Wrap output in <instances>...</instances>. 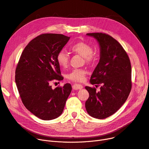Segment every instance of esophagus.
Masks as SVG:
<instances>
[{"instance_id":"obj_1","label":"esophagus","mask_w":149,"mask_h":149,"mask_svg":"<svg viewBox=\"0 0 149 149\" xmlns=\"http://www.w3.org/2000/svg\"><path fill=\"white\" fill-rule=\"evenodd\" d=\"M72 88L73 90H78V89H82L83 88V85L79 84H74Z\"/></svg>"}]
</instances>
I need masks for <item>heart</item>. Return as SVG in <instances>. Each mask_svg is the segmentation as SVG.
I'll list each match as a JSON object with an SVG mask.
<instances>
[{
    "instance_id": "obj_1",
    "label": "heart",
    "mask_w": 149,
    "mask_h": 149,
    "mask_svg": "<svg viewBox=\"0 0 149 149\" xmlns=\"http://www.w3.org/2000/svg\"><path fill=\"white\" fill-rule=\"evenodd\" d=\"M70 50L75 54L84 57L85 62L91 64L94 62L95 57L93 54V47L85 42H78L70 47ZM56 59L58 65L61 67L68 65L69 58L64 50L59 51L56 55ZM86 71L83 68H75L70 72L67 77L68 79L74 82H82L85 79Z\"/></svg>"
}]
</instances>
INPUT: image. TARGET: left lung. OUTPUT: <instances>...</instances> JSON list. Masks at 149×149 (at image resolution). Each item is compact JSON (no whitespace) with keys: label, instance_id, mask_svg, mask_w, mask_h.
Returning a JSON list of instances; mask_svg holds the SVG:
<instances>
[{"label":"left lung","instance_id":"1","mask_svg":"<svg viewBox=\"0 0 149 149\" xmlns=\"http://www.w3.org/2000/svg\"><path fill=\"white\" fill-rule=\"evenodd\" d=\"M96 38L100 47L99 63L91 78V84L100 86H85L89 98L85 102L88 114L98 119L107 118L116 112L127 100L132 88V70L129 58L120 44L109 35L88 33Z\"/></svg>","mask_w":149,"mask_h":149}]
</instances>
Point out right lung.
Here are the masks:
<instances>
[{
	"mask_svg": "<svg viewBox=\"0 0 149 149\" xmlns=\"http://www.w3.org/2000/svg\"><path fill=\"white\" fill-rule=\"evenodd\" d=\"M70 37L58 33H42L25 47L15 68V80L21 100L33 115L44 120L61 115L72 86L52 88L53 82L63 80L56 55Z\"/></svg>",
	"mask_w": 149,
	"mask_h": 149,
	"instance_id": "1",
	"label": "right lung"
}]
</instances>
